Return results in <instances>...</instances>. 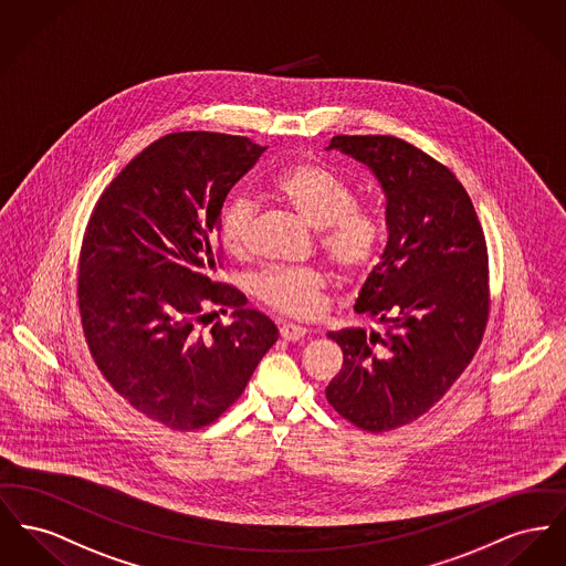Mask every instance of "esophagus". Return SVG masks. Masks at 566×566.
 Listing matches in <instances>:
<instances>
[{"label": "esophagus", "instance_id": "esophagus-1", "mask_svg": "<svg viewBox=\"0 0 566 566\" xmlns=\"http://www.w3.org/2000/svg\"><path fill=\"white\" fill-rule=\"evenodd\" d=\"M280 335H282L284 339H289V342H297V339L307 335V329L301 327V325H282V327H280Z\"/></svg>", "mask_w": 566, "mask_h": 566}]
</instances>
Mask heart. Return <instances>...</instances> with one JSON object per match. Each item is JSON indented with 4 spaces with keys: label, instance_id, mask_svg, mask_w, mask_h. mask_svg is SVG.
Masks as SVG:
<instances>
[{
    "label": "heart",
    "instance_id": "b5f03b06",
    "mask_svg": "<svg viewBox=\"0 0 566 566\" xmlns=\"http://www.w3.org/2000/svg\"><path fill=\"white\" fill-rule=\"evenodd\" d=\"M269 197L289 207L310 229L318 231V248L344 280L364 275L382 245L380 218L355 205L353 190L327 168L300 160L282 168L269 184ZM254 205L233 199L220 216V243L234 259L248 254ZM327 275L316 266L271 269L254 293L269 307L289 316H312L323 303Z\"/></svg>",
    "mask_w": 566,
    "mask_h": 566
}]
</instances>
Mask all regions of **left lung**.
<instances>
[{"instance_id": "1", "label": "left lung", "mask_w": 566, "mask_h": 566, "mask_svg": "<svg viewBox=\"0 0 566 566\" xmlns=\"http://www.w3.org/2000/svg\"><path fill=\"white\" fill-rule=\"evenodd\" d=\"M366 165L387 200V245L355 312L385 332H332L344 364L327 387L333 408L367 432L426 415L472 361L490 314L488 245L458 177L396 136H333Z\"/></svg>"}]
</instances>
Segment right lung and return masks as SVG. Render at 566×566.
<instances>
[{
	"label": "right lung",
	"instance_id": "add662e5",
	"mask_svg": "<svg viewBox=\"0 0 566 566\" xmlns=\"http://www.w3.org/2000/svg\"><path fill=\"white\" fill-rule=\"evenodd\" d=\"M265 149L245 136L167 134L111 181L83 237L90 353L122 398L170 430L216 421L277 339L269 316L211 280L222 205ZM209 304L233 306L234 323L200 333Z\"/></svg>",
	"mask_w": 566,
	"mask_h": 566
}]
</instances>
